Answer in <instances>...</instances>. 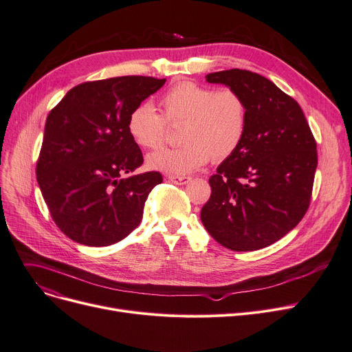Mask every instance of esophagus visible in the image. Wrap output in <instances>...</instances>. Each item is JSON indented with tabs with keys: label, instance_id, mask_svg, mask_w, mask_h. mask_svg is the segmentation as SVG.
Wrapping results in <instances>:
<instances>
[{
	"label": "esophagus",
	"instance_id": "1",
	"mask_svg": "<svg viewBox=\"0 0 352 352\" xmlns=\"http://www.w3.org/2000/svg\"><path fill=\"white\" fill-rule=\"evenodd\" d=\"M168 179H170L171 182H174V184H177V186H184V184H188V182L191 181V177H186V175H168Z\"/></svg>",
	"mask_w": 352,
	"mask_h": 352
}]
</instances>
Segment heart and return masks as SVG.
<instances>
[{
    "label": "heart",
    "mask_w": 352,
    "mask_h": 352,
    "mask_svg": "<svg viewBox=\"0 0 352 352\" xmlns=\"http://www.w3.org/2000/svg\"><path fill=\"white\" fill-rule=\"evenodd\" d=\"M162 115L148 102L131 111L126 129L142 149H158L165 142L166 122L182 124L179 140L184 145L162 149L148 157L154 171L186 175L204 166L211 157L224 160L241 144L248 126V108L233 89L214 91L192 82H182L161 99Z\"/></svg>",
    "instance_id": "heart-1"
}]
</instances>
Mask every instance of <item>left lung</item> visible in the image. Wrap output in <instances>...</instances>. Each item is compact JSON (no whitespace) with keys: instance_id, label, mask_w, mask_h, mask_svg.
Segmentation results:
<instances>
[{"instance_id":"8db88e82","label":"left lung","mask_w":352,"mask_h":352,"mask_svg":"<svg viewBox=\"0 0 352 352\" xmlns=\"http://www.w3.org/2000/svg\"><path fill=\"white\" fill-rule=\"evenodd\" d=\"M206 80L237 91L248 126L239 148L208 179L201 221L227 249H263L295 228L309 207L316 142L298 102L263 76L232 69L208 73Z\"/></svg>"}]
</instances>
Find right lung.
<instances>
[{
	"label": "right lung",
	"mask_w": 352,
	"mask_h": 352,
	"mask_svg": "<svg viewBox=\"0 0 352 352\" xmlns=\"http://www.w3.org/2000/svg\"><path fill=\"white\" fill-rule=\"evenodd\" d=\"M165 79L120 76L70 89L49 113L37 182L57 227L85 246H109L140 226L160 173L132 174L144 162L128 133L131 111Z\"/></svg>",
	"instance_id": "1"
}]
</instances>
